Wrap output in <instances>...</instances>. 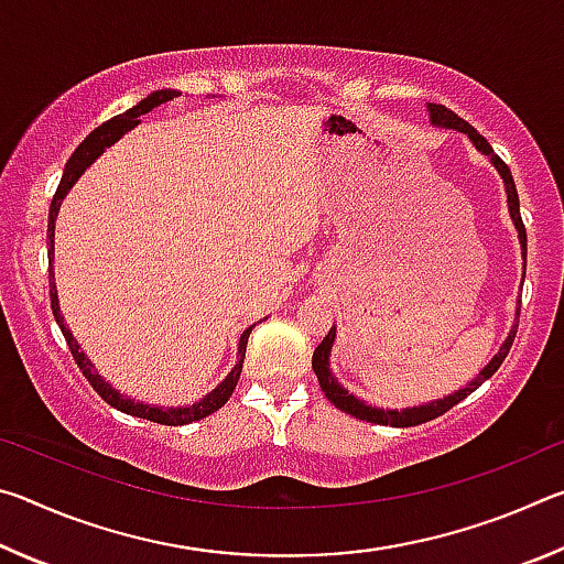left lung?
I'll list each match as a JSON object with an SVG mask.
<instances>
[{
	"instance_id": "left-lung-1",
	"label": "left lung",
	"mask_w": 564,
	"mask_h": 564,
	"mask_svg": "<svg viewBox=\"0 0 564 564\" xmlns=\"http://www.w3.org/2000/svg\"><path fill=\"white\" fill-rule=\"evenodd\" d=\"M427 111H431V121L435 123V127L441 129H455L460 133H467L470 137V141L475 144V149L480 151V154H485L490 159V164L498 169V174L502 176V184H505V194H508V208H510V218L514 228H518V236H520V248H522V263L528 265V234H524V224H522V216H520V198H518V188H514V181H512V174L510 169L505 161L495 154L492 147L488 144V139L482 137V133H477V129H473L470 123H467L465 119L457 117L455 111L445 109L443 104H427ZM518 316H520V308H518ZM514 333H518V323H514L512 330L508 333V338H505V343L498 350V356H495L488 366H485L480 373H477L475 380H470L465 388L457 390V393L447 395V398H441V400H431V403L425 405H417V408H403V410H383V408H373L368 403H362V400H358L352 393H348L346 388H343L336 378H333L330 373V348H333V340H336V326H333L328 330V336L321 340V346L316 348V352H313V370H316L318 376V383H321V390L326 393V398L330 400L333 405H336L338 410H343V413H348L352 417L358 420H366V423H378V425H395V427H410V425H420V423H427V420H435L441 417L443 413H447L453 405L460 403V400H465L470 393H475L477 388H480L485 380H488L490 376H495V370H498L502 366V360L508 358V352L512 348V340H514Z\"/></svg>"
}]
</instances>
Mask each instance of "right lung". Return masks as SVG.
Returning <instances> with one entry per match:
<instances>
[{"label": "right lung", "mask_w": 564, "mask_h": 564, "mask_svg": "<svg viewBox=\"0 0 564 564\" xmlns=\"http://www.w3.org/2000/svg\"><path fill=\"white\" fill-rule=\"evenodd\" d=\"M176 97H181V94L174 91V89L154 91V94H149L147 99H141L137 107H131L129 111L119 113V117L104 121L99 129H94L89 137L84 139L79 147H76V151L69 156V161H66L64 176L59 181V188H56V194L52 198V206H50V226H46V246H50V299H52V313H54L56 323H59V328H62L64 338H66V346H69L72 356L76 360V366H79L84 378L89 380L91 388L97 390V393L104 400H107L111 408H117V410H121V413H127V415L144 417V420H151V423H161V425H188V423H196V420L212 415V413H216L218 408L226 405V400L234 395L236 383H238V376H241L243 358H246V343H248V336H251L253 326H248L241 333V340H238V360H236V366H234L231 373H228L221 380V383H218L212 390V393L198 400V403L188 405V408H159V405L137 403V400L121 395L117 388H111V383H107V380H104L97 373V370H94L91 360L84 356V350L79 348V343H76V338L72 336V330L66 328L64 316H62V311H59V295H56V285H54L52 259H54V221H56V214H59V206L64 202V196L69 194V188L76 184V178H79L84 171H87L94 164V159H99L104 154V149L111 147L113 141H119L123 133L137 127L139 117H144V113H149L151 109H156V107H161V104H166V101L176 99Z\"/></svg>", "instance_id": "obj_1"}]
</instances>
